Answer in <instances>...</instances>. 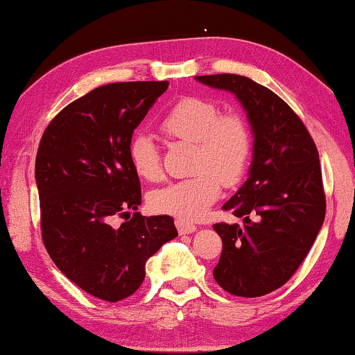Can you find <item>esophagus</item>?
Listing matches in <instances>:
<instances>
[{
	"label": "esophagus",
	"mask_w": 355,
	"mask_h": 355,
	"mask_svg": "<svg viewBox=\"0 0 355 355\" xmlns=\"http://www.w3.org/2000/svg\"><path fill=\"white\" fill-rule=\"evenodd\" d=\"M175 227H177V230H178V233L180 234H188V233H193V232H196V225H193V223H188V222H184V220H175Z\"/></svg>",
	"instance_id": "34e87169"
}]
</instances>
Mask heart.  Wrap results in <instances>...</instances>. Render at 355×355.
Masks as SVG:
<instances>
[{"mask_svg": "<svg viewBox=\"0 0 355 355\" xmlns=\"http://www.w3.org/2000/svg\"><path fill=\"white\" fill-rule=\"evenodd\" d=\"M159 130L167 139L193 141L191 171L196 173L154 189L149 206L178 220H198L220 196L222 183L234 184L243 177L252 153L251 128L241 114L220 112L209 99L184 96L161 119ZM127 153L139 178L161 177V151L149 135L130 139Z\"/></svg>", "mask_w": 355, "mask_h": 355, "instance_id": "1", "label": "heart"}]
</instances>
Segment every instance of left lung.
Returning <instances> with one entry per match:
<instances>
[{
  "instance_id": "left-lung-1",
  "label": "left lung",
  "mask_w": 355,
  "mask_h": 355,
  "mask_svg": "<svg viewBox=\"0 0 355 355\" xmlns=\"http://www.w3.org/2000/svg\"><path fill=\"white\" fill-rule=\"evenodd\" d=\"M196 78L236 94L254 133L249 178L222 207L243 223L214 225L223 246L214 278L233 296H263L294 275L325 220L317 146L297 114L263 85L236 73Z\"/></svg>"
}]
</instances>
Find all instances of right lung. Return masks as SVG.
<instances>
[{
  "instance_id": "1",
  "label": "right lung",
  "mask_w": 355,
  "mask_h": 355,
  "mask_svg": "<svg viewBox=\"0 0 355 355\" xmlns=\"http://www.w3.org/2000/svg\"><path fill=\"white\" fill-rule=\"evenodd\" d=\"M167 87L166 80L94 88L64 107L40 141L43 244L64 275L101 301L132 296L148 259L178 234L172 217L135 212L141 188L127 153L133 130ZM117 218L126 222L117 226Z\"/></svg>"
}]
</instances>
